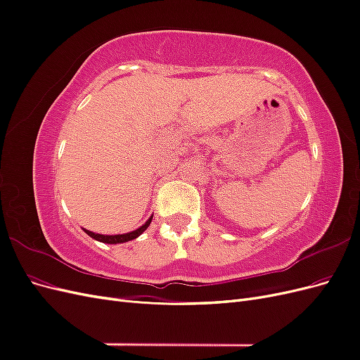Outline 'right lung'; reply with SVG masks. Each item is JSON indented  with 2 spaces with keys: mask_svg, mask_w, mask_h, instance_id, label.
<instances>
[{
  "mask_svg": "<svg viewBox=\"0 0 360 360\" xmlns=\"http://www.w3.org/2000/svg\"><path fill=\"white\" fill-rule=\"evenodd\" d=\"M153 217V216H151ZM151 217L150 219L143 225V226H139L138 230H135V231H132V233H127V234H115V236H103V234H96V233H93V231H89V230H84L86 234H89L90 237H93V238H96V240H99V242H102V243H124V242H129V240H134V238H136L138 236H141L143 234L147 228H148V225H150V222H151Z\"/></svg>",
  "mask_w": 360,
  "mask_h": 360,
  "instance_id": "right-lung-1",
  "label": "right lung"
}]
</instances>
